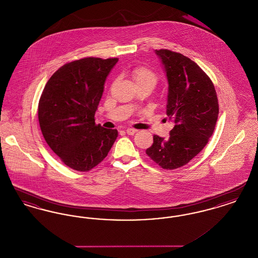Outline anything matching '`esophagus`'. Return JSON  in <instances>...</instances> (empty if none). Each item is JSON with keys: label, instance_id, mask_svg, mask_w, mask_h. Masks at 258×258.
Instances as JSON below:
<instances>
[{"label": "esophagus", "instance_id": "1", "mask_svg": "<svg viewBox=\"0 0 258 258\" xmlns=\"http://www.w3.org/2000/svg\"><path fill=\"white\" fill-rule=\"evenodd\" d=\"M125 133L128 135H134L136 133V130H135V128H126Z\"/></svg>", "mask_w": 258, "mask_h": 258}]
</instances>
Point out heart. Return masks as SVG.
Listing matches in <instances>:
<instances>
[{"label":"heart","instance_id":"1","mask_svg":"<svg viewBox=\"0 0 258 258\" xmlns=\"http://www.w3.org/2000/svg\"><path fill=\"white\" fill-rule=\"evenodd\" d=\"M132 77L135 85L149 84L155 86L158 82V76L153 71L145 67H136L132 72Z\"/></svg>","mask_w":258,"mask_h":258}]
</instances>
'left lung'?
Wrapping results in <instances>:
<instances>
[{
  "instance_id": "1",
  "label": "left lung",
  "mask_w": 258,
  "mask_h": 258,
  "mask_svg": "<svg viewBox=\"0 0 258 258\" xmlns=\"http://www.w3.org/2000/svg\"><path fill=\"white\" fill-rule=\"evenodd\" d=\"M167 78L165 120L174 123L168 139L154 135L146 154L163 169H176L194 159L212 136L219 115L212 81L189 58L170 50H156Z\"/></svg>"
}]
</instances>
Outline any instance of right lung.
<instances>
[{"instance_id":"obj_1","label":"right lung","mask_w":258,"mask_h":258,"mask_svg":"<svg viewBox=\"0 0 258 258\" xmlns=\"http://www.w3.org/2000/svg\"><path fill=\"white\" fill-rule=\"evenodd\" d=\"M118 58H84L61 67L50 77L38 102L42 135L61 161L89 171L104 160L117 130L95 123L105 80Z\"/></svg>"}]
</instances>
